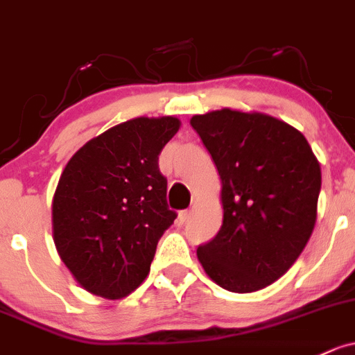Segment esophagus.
I'll list each match as a JSON object with an SVG mask.
<instances>
[{"instance_id":"34e87169","label":"esophagus","mask_w":355,"mask_h":355,"mask_svg":"<svg viewBox=\"0 0 355 355\" xmlns=\"http://www.w3.org/2000/svg\"><path fill=\"white\" fill-rule=\"evenodd\" d=\"M191 209H184V211H179V215H178V220L181 223H184V222H188L189 220V216H191Z\"/></svg>"}]
</instances>
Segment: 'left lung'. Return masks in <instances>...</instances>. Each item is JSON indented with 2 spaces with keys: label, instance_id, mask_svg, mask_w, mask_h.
Here are the masks:
<instances>
[{
  "label": "left lung",
  "instance_id": "8db88e82",
  "mask_svg": "<svg viewBox=\"0 0 355 355\" xmlns=\"http://www.w3.org/2000/svg\"><path fill=\"white\" fill-rule=\"evenodd\" d=\"M189 123L222 181V228L198 247V261L227 291L264 289L295 264L313 234L318 159L303 133L266 113L222 108Z\"/></svg>",
  "mask_w": 355,
  "mask_h": 355
}]
</instances>
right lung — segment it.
<instances>
[{
    "mask_svg": "<svg viewBox=\"0 0 355 355\" xmlns=\"http://www.w3.org/2000/svg\"><path fill=\"white\" fill-rule=\"evenodd\" d=\"M176 116H139L94 137L69 159L52 198L59 257L91 295L121 300L148 276L155 247L174 223L159 154Z\"/></svg>",
    "mask_w": 355,
    "mask_h": 355,
    "instance_id": "obj_1",
    "label": "right lung"
}]
</instances>
